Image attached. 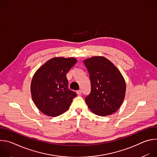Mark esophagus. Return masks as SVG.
<instances>
[{
    "label": "esophagus",
    "mask_w": 157,
    "mask_h": 157,
    "mask_svg": "<svg viewBox=\"0 0 157 157\" xmlns=\"http://www.w3.org/2000/svg\"><path fill=\"white\" fill-rule=\"evenodd\" d=\"M76 93H77V94H78V96H80V95H81L82 91H81V90H78V91H76Z\"/></svg>",
    "instance_id": "1"
}]
</instances>
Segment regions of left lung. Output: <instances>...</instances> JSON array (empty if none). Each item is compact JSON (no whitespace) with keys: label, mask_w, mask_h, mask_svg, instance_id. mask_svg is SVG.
<instances>
[{"label":"left lung","mask_w":157,"mask_h":157,"mask_svg":"<svg viewBox=\"0 0 157 157\" xmlns=\"http://www.w3.org/2000/svg\"><path fill=\"white\" fill-rule=\"evenodd\" d=\"M84 63L91 84V93L85 98L88 107L98 116L113 114L119 109L125 97L126 85L122 74L103 56L89 58Z\"/></svg>","instance_id":"left-lung-1"}]
</instances>
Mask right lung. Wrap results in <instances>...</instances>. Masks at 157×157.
Masks as SVG:
<instances>
[{"instance_id": "obj_1", "label": "right lung", "mask_w": 157, "mask_h": 157, "mask_svg": "<svg viewBox=\"0 0 157 157\" xmlns=\"http://www.w3.org/2000/svg\"><path fill=\"white\" fill-rule=\"evenodd\" d=\"M74 58H53L36 71L31 82V94L37 108L56 117L68 110L76 93L68 88L66 74L76 64Z\"/></svg>"}]
</instances>
